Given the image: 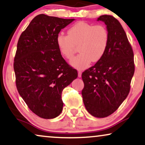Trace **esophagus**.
Masks as SVG:
<instances>
[{
    "label": "esophagus",
    "mask_w": 145,
    "mask_h": 145,
    "mask_svg": "<svg viewBox=\"0 0 145 145\" xmlns=\"http://www.w3.org/2000/svg\"><path fill=\"white\" fill-rule=\"evenodd\" d=\"M81 73H82V72H81V70H78V77H81Z\"/></svg>",
    "instance_id": "1"
}]
</instances>
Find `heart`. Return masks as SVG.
Returning a JSON list of instances; mask_svg holds the SVG:
<instances>
[{"label":"heart","mask_w":145,"mask_h":145,"mask_svg":"<svg viewBox=\"0 0 145 145\" xmlns=\"http://www.w3.org/2000/svg\"><path fill=\"white\" fill-rule=\"evenodd\" d=\"M109 40V32L105 25L78 22L69 28L68 35L58 34L56 44L61 54L68 59L72 58L79 45L80 53L70 60V64L77 69H85L92 61L97 62L103 58Z\"/></svg>","instance_id":"1"}]
</instances>
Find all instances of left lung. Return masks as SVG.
Segmentation results:
<instances>
[{
    "instance_id": "obj_1",
    "label": "left lung",
    "mask_w": 145,
    "mask_h": 145,
    "mask_svg": "<svg viewBox=\"0 0 145 145\" xmlns=\"http://www.w3.org/2000/svg\"><path fill=\"white\" fill-rule=\"evenodd\" d=\"M109 32L107 50L101 60L82 73L83 103L89 114L105 118L113 114L130 91L135 72L134 54L131 44L119 21L110 15L98 18Z\"/></svg>"
}]
</instances>
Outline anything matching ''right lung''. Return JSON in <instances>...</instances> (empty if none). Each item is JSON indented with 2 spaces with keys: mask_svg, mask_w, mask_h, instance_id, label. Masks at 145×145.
<instances>
[{
  "mask_svg": "<svg viewBox=\"0 0 145 145\" xmlns=\"http://www.w3.org/2000/svg\"><path fill=\"white\" fill-rule=\"evenodd\" d=\"M73 20L39 14L18 40L14 62L16 87L28 108L44 119L60 115L63 89L77 77L56 44L61 29Z\"/></svg>",
  "mask_w": 145,
  "mask_h": 145,
  "instance_id": "1",
  "label": "right lung"
}]
</instances>
